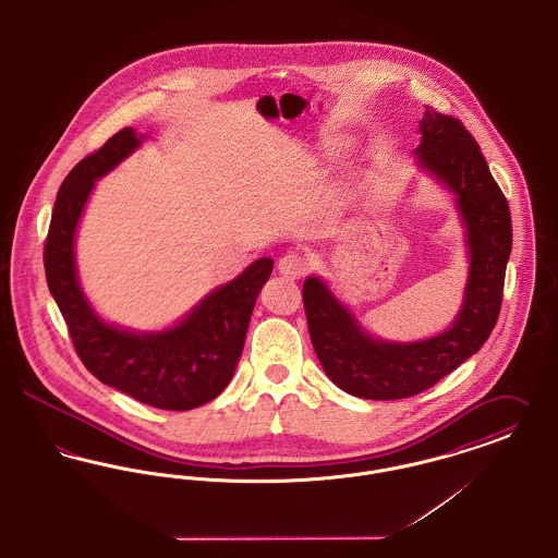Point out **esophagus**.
<instances>
[{
    "label": "esophagus",
    "instance_id": "1",
    "mask_svg": "<svg viewBox=\"0 0 558 558\" xmlns=\"http://www.w3.org/2000/svg\"><path fill=\"white\" fill-rule=\"evenodd\" d=\"M307 267H310L307 255H303L299 251H291V253H287L278 259V271L287 278H293V280L301 278L307 271Z\"/></svg>",
    "mask_w": 558,
    "mask_h": 558
}]
</instances>
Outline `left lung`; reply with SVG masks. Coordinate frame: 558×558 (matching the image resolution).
<instances>
[{
    "label": "left lung",
    "instance_id": "8db88e82",
    "mask_svg": "<svg viewBox=\"0 0 558 558\" xmlns=\"http://www.w3.org/2000/svg\"><path fill=\"white\" fill-rule=\"evenodd\" d=\"M420 134L415 162L451 194L463 228L468 278L451 325L417 341L381 339L362 327L323 276L303 282L312 345L328 379L366 400H398L432 388L481 350L499 316L512 251L508 202L459 120L426 107Z\"/></svg>",
    "mask_w": 558,
    "mask_h": 558
}]
</instances>
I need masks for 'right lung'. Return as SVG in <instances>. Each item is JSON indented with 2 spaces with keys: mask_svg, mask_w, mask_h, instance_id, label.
<instances>
[{
  "mask_svg": "<svg viewBox=\"0 0 558 558\" xmlns=\"http://www.w3.org/2000/svg\"><path fill=\"white\" fill-rule=\"evenodd\" d=\"M145 138L147 134L124 129L66 174L52 210L44 267L75 352L99 381L156 409L190 411L228 388L274 262L262 257L251 263L170 327L136 330L107 323L82 289L75 238L97 181L122 165Z\"/></svg>",
  "mask_w": 558,
  "mask_h": 558,
  "instance_id": "add662e5",
  "label": "right lung"
}]
</instances>
